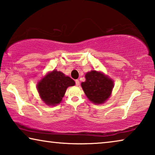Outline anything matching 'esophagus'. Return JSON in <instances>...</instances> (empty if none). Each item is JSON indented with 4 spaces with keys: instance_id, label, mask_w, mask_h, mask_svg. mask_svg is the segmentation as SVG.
Segmentation results:
<instances>
[{
    "instance_id": "34e87169",
    "label": "esophagus",
    "mask_w": 155,
    "mask_h": 155,
    "mask_svg": "<svg viewBox=\"0 0 155 155\" xmlns=\"http://www.w3.org/2000/svg\"><path fill=\"white\" fill-rule=\"evenodd\" d=\"M75 83H76V85H77V86H78V85H80V81H79V80H78V79L75 80Z\"/></svg>"
}]
</instances>
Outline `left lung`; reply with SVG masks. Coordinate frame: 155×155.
<instances>
[{"mask_svg": "<svg viewBox=\"0 0 155 155\" xmlns=\"http://www.w3.org/2000/svg\"><path fill=\"white\" fill-rule=\"evenodd\" d=\"M81 87L88 100L96 104L104 103L110 96L114 81L101 71L92 70L85 74Z\"/></svg>", "mask_w": 155, "mask_h": 155, "instance_id": "obj_1", "label": "left lung"}]
</instances>
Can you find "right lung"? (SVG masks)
Segmentation results:
<instances>
[{"instance_id":"obj_1","label":"right lung","mask_w":155,"mask_h":155,"mask_svg":"<svg viewBox=\"0 0 155 155\" xmlns=\"http://www.w3.org/2000/svg\"><path fill=\"white\" fill-rule=\"evenodd\" d=\"M74 85V81L70 77L54 70L38 82L37 88L41 99L46 104L55 106L63 100L67 88Z\"/></svg>"}]
</instances>
